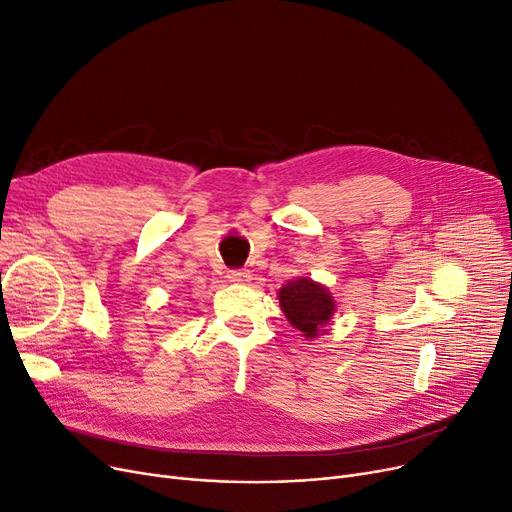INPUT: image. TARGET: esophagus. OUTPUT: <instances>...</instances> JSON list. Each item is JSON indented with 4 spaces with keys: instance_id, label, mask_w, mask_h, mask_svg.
Returning <instances> with one entry per match:
<instances>
[{
    "instance_id": "esophagus-1",
    "label": "esophagus",
    "mask_w": 512,
    "mask_h": 512,
    "mask_svg": "<svg viewBox=\"0 0 512 512\" xmlns=\"http://www.w3.org/2000/svg\"><path fill=\"white\" fill-rule=\"evenodd\" d=\"M227 279L231 283H248L252 279V275H250V271H229Z\"/></svg>"
}]
</instances>
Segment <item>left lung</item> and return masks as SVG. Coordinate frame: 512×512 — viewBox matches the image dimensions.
I'll use <instances>...</instances> for the list:
<instances>
[{"label": "left lung", "mask_w": 512, "mask_h": 512, "mask_svg": "<svg viewBox=\"0 0 512 512\" xmlns=\"http://www.w3.org/2000/svg\"><path fill=\"white\" fill-rule=\"evenodd\" d=\"M279 304L291 327L302 331L308 339L323 333L335 312L329 289L308 277L287 281V285L279 289Z\"/></svg>", "instance_id": "obj_1"}]
</instances>
